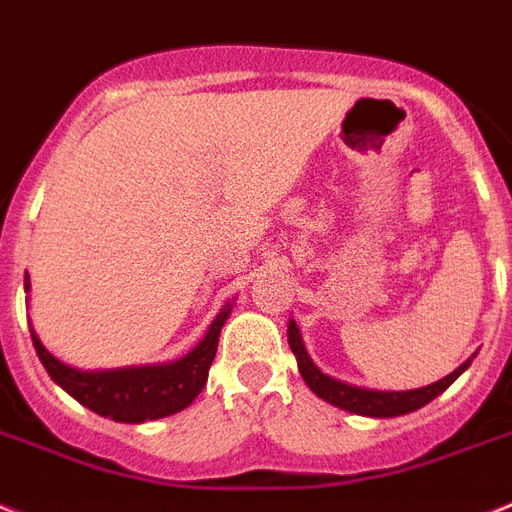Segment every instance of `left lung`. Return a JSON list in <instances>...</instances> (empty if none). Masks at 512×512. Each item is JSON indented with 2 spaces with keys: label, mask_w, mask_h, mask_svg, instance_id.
I'll return each instance as SVG.
<instances>
[{
  "label": "left lung",
  "mask_w": 512,
  "mask_h": 512,
  "mask_svg": "<svg viewBox=\"0 0 512 512\" xmlns=\"http://www.w3.org/2000/svg\"><path fill=\"white\" fill-rule=\"evenodd\" d=\"M287 342H290V350H293L295 358H298V371H301L303 382L311 387L314 395H319V398L327 400V403L337 405V408H342V411L358 413V416H371V418H395V416H405V413H411V411H418V408H424V405L432 403L437 395H442V392H445L447 387H450V384H453L476 358L474 353V356L460 363L453 374H447V377H442L439 382L426 384V387H418V390H403V392H387V390H369V387H356V384L340 382V379L324 374V371L319 369V366L311 361V356L306 353L301 329H298V324H295L293 319H290V324H287Z\"/></svg>",
  "instance_id": "1"
}]
</instances>
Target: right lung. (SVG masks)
<instances>
[{"label": "right lung", "mask_w": 512, "mask_h": 512, "mask_svg": "<svg viewBox=\"0 0 512 512\" xmlns=\"http://www.w3.org/2000/svg\"><path fill=\"white\" fill-rule=\"evenodd\" d=\"M31 290V280L25 272V293ZM232 303H227L214 322L209 324L206 335L190 348L183 358L167 363H149V366H122V369L83 371L67 366L54 358L44 348V342L31 327L33 348L49 371V377L73 395L80 405H86L94 413L120 424H143L154 418L172 416V413L188 408L204 390L209 379V366L217 356L219 332L225 327Z\"/></svg>", "instance_id": "obj_1"}]
</instances>
